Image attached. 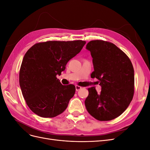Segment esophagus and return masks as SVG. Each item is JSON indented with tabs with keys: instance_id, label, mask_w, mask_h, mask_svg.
<instances>
[{
	"instance_id": "esophagus-1",
	"label": "esophagus",
	"mask_w": 150,
	"mask_h": 150,
	"mask_svg": "<svg viewBox=\"0 0 150 150\" xmlns=\"http://www.w3.org/2000/svg\"><path fill=\"white\" fill-rule=\"evenodd\" d=\"M81 89V86H78V85H76V91H79V89Z\"/></svg>"
}]
</instances>
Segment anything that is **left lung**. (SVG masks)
Segmentation results:
<instances>
[{"mask_svg":"<svg viewBox=\"0 0 150 150\" xmlns=\"http://www.w3.org/2000/svg\"><path fill=\"white\" fill-rule=\"evenodd\" d=\"M86 49L93 57L92 78L99 80L101 91L88 88L86 110L95 119L110 121L120 116L132 101L134 75L132 63L116 45L102 40H91Z\"/></svg>","mask_w":150,"mask_h":150,"instance_id":"left-lung-1","label":"left lung"}]
</instances>
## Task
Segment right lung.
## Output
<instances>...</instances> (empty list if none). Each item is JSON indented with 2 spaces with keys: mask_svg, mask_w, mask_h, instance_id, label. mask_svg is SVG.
I'll use <instances>...</instances> for the list:
<instances>
[{
  "mask_svg": "<svg viewBox=\"0 0 150 150\" xmlns=\"http://www.w3.org/2000/svg\"><path fill=\"white\" fill-rule=\"evenodd\" d=\"M85 40L49 41L33 45L25 54L19 72L22 95L30 110L43 117L61 114L73 97V84L62 85L61 75L71 59L77 55Z\"/></svg>",
  "mask_w": 150,
  "mask_h": 150,
  "instance_id": "right-lung-1",
  "label": "right lung"
}]
</instances>
